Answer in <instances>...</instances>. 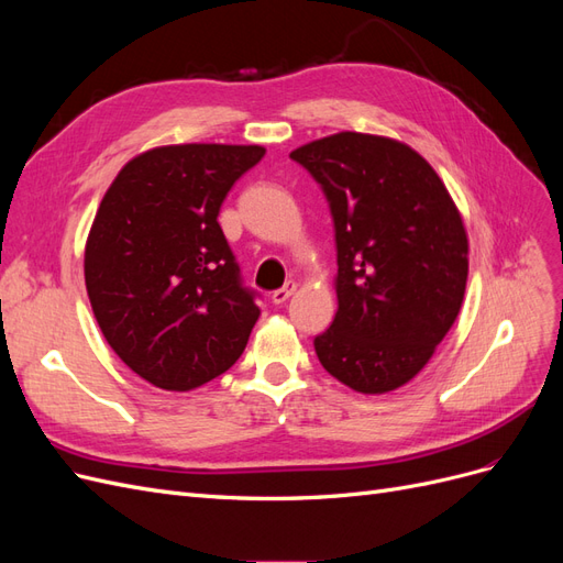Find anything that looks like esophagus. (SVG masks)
<instances>
[{"label": "esophagus", "instance_id": "obj_1", "mask_svg": "<svg viewBox=\"0 0 563 563\" xmlns=\"http://www.w3.org/2000/svg\"><path fill=\"white\" fill-rule=\"evenodd\" d=\"M296 288H298L296 282H286L282 288H277V291L272 294V302H275V305H284L288 298H291V296L296 294Z\"/></svg>", "mask_w": 563, "mask_h": 563}]
</instances>
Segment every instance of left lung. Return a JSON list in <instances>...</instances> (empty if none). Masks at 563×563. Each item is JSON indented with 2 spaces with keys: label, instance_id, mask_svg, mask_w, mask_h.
<instances>
[{
  "label": "left lung",
  "instance_id": "obj_1",
  "mask_svg": "<svg viewBox=\"0 0 563 563\" xmlns=\"http://www.w3.org/2000/svg\"><path fill=\"white\" fill-rule=\"evenodd\" d=\"M329 199L338 312L314 338L321 366L362 395L416 378L460 312L467 232L413 147L340 131L291 152Z\"/></svg>",
  "mask_w": 563,
  "mask_h": 563
}]
</instances>
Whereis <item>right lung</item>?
Instances as JSON below:
<instances>
[{
	"label": "right lung",
	"instance_id": "add662e5",
	"mask_svg": "<svg viewBox=\"0 0 563 563\" xmlns=\"http://www.w3.org/2000/svg\"><path fill=\"white\" fill-rule=\"evenodd\" d=\"M261 145L187 143L133 157L96 211L84 251L93 317L133 373L172 391L218 378L261 317L218 225Z\"/></svg>",
	"mask_w": 563,
	"mask_h": 563
}]
</instances>
